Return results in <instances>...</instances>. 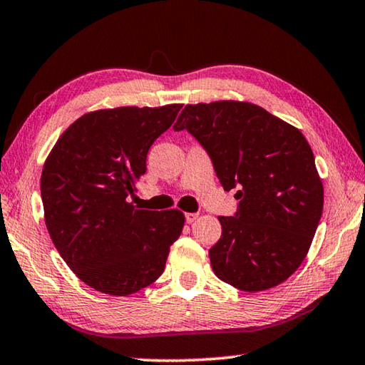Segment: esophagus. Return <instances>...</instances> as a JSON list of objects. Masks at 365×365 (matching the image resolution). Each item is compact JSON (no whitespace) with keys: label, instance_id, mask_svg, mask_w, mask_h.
<instances>
[{"label":"esophagus","instance_id":"34e87169","mask_svg":"<svg viewBox=\"0 0 365 365\" xmlns=\"http://www.w3.org/2000/svg\"><path fill=\"white\" fill-rule=\"evenodd\" d=\"M185 219H187L188 224H193V222L197 219V214L196 212H187V214H185Z\"/></svg>","mask_w":365,"mask_h":365}]
</instances>
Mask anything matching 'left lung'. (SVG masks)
I'll list each match as a JSON object with an SVG mask.
<instances>
[{"label":"left lung","instance_id":"1","mask_svg":"<svg viewBox=\"0 0 365 365\" xmlns=\"http://www.w3.org/2000/svg\"><path fill=\"white\" fill-rule=\"evenodd\" d=\"M206 148L238 211L220 215L209 259L222 282L256 293L289 279L307 256L324 209L314 153L298 128L257 104H187L174 125Z\"/></svg>","mask_w":365,"mask_h":365}]
</instances>
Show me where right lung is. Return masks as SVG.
<instances>
[{
    "label": "right lung",
    "instance_id": "right-lung-1",
    "mask_svg": "<svg viewBox=\"0 0 365 365\" xmlns=\"http://www.w3.org/2000/svg\"><path fill=\"white\" fill-rule=\"evenodd\" d=\"M182 104L86 113L66 128L41 172L45 224L61 257L85 285L128 296L156 282L185 215L130 201L146 154Z\"/></svg>",
    "mask_w": 365,
    "mask_h": 365
}]
</instances>
